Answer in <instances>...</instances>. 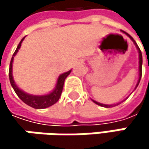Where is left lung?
Listing matches in <instances>:
<instances>
[{
	"label": "left lung",
	"instance_id": "8db88e82",
	"mask_svg": "<svg viewBox=\"0 0 149 149\" xmlns=\"http://www.w3.org/2000/svg\"><path fill=\"white\" fill-rule=\"evenodd\" d=\"M123 33H124L127 36H129L130 38V40L134 42V44L136 46V48H137V50H138V53H139V79H138V82H137V84H136V86H135V88L134 89H136V87L138 86V84H139V83H140V80H141V74H142V71H141V65H142V55H141V50H140V48H139V46L137 45L136 44V42L134 40V39L129 34V33H125V32H123V31H122ZM95 104H98V105H100V106H102V107H105V108H109V107H114V106H116V105H118V104H120L121 103H118V104H100V103H98V102H96V101H94V100H92Z\"/></svg>",
	"mask_w": 149,
	"mask_h": 149
}]
</instances>
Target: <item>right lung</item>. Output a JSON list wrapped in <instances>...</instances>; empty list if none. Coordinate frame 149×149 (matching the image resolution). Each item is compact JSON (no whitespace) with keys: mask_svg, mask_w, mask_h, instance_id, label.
Listing matches in <instances>:
<instances>
[{"mask_svg":"<svg viewBox=\"0 0 149 149\" xmlns=\"http://www.w3.org/2000/svg\"><path fill=\"white\" fill-rule=\"evenodd\" d=\"M25 38H23L20 42L19 43V45L17 46L16 50H15V53L11 58V61H10V65H9V80H10V84L13 87V89L15 90V93L17 94V96L19 97L20 100H22L24 103L34 109H45L47 107H50L52 105H53L54 104H56L60 96H61V93H62V91H63V87H64V83H65V78L67 77V76L71 73L72 70L69 71V72H66L63 74L59 75V77H58V80H57V84H56V86L55 88L53 89V91L46 95H41V96H36V95H30L28 93H26L24 92L22 90H20L15 84V80H14V77H13V62H14V57L17 54L19 49L20 48L21 46V43L22 41L24 40Z\"/></svg>","mask_w":149,"mask_h":149,"instance_id":"obj_1","label":"right lung"}]
</instances>
